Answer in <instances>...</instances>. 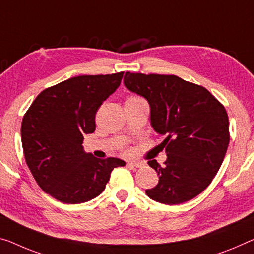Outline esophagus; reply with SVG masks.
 <instances>
[{
	"label": "esophagus",
	"mask_w": 254,
	"mask_h": 254,
	"mask_svg": "<svg viewBox=\"0 0 254 254\" xmlns=\"http://www.w3.org/2000/svg\"><path fill=\"white\" fill-rule=\"evenodd\" d=\"M128 167H132V168H140L143 167V162H127Z\"/></svg>",
	"instance_id": "34e87169"
}]
</instances>
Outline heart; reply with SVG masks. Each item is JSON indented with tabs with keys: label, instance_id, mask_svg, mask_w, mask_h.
<instances>
[{
	"label": "heart",
	"instance_id": "obj_1",
	"mask_svg": "<svg viewBox=\"0 0 254 254\" xmlns=\"http://www.w3.org/2000/svg\"><path fill=\"white\" fill-rule=\"evenodd\" d=\"M138 99H140V97H138V96H130V97H128L127 101H130V100H138Z\"/></svg>",
	"mask_w": 254,
	"mask_h": 254
}]
</instances>
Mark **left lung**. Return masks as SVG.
I'll return each instance as SVG.
<instances>
[{
    "label": "left lung",
    "mask_w": 254,
    "mask_h": 254,
    "mask_svg": "<svg viewBox=\"0 0 254 254\" xmlns=\"http://www.w3.org/2000/svg\"><path fill=\"white\" fill-rule=\"evenodd\" d=\"M124 83L147 100L152 127L165 136V166L147 161L159 183L146 195L163 204L192 200L210 185L224 161L229 144L225 107L206 88L175 75L128 71Z\"/></svg>",
    "instance_id": "obj_1"
}]
</instances>
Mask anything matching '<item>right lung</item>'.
Listing matches in <instances>:
<instances>
[{
    "label": "right lung",
    "mask_w": 254,
    "mask_h": 254,
    "mask_svg": "<svg viewBox=\"0 0 254 254\" xmlns=\"http://www.w3.org/2000/svg\"><path fill=\"white\" fill-rule=\"evenodd\" d=\"M124 72L77 76L45 88L23 116L21 142L26 163L45 193L68 204L103 192L117 158L97 159L83 147L95 130L97 109L119 87Z\"/></svg>",
    "instance_id": "add662e5"
}]
</instances>
